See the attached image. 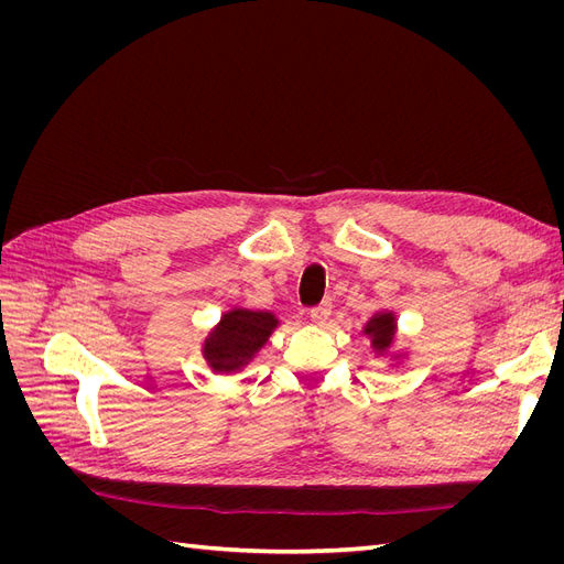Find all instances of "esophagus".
<instances>
[{
  "label": "esophagus",
  "mask_w": 564,
  "mask_h": 564,
  "mask_svg": "<svg viewBox=\"0 0 564 564\" xmlns=\"http://www.w3.org/2000/svg\"><path fill=\"white\" fill-rule=\"evenodd\" d=\"M329 315H332V303L329 301H324V303L315 305V308H311V319L315 324H324L329 319Z\"/></svg>",
  "instance_id": "esophagus-1"
}]
</instances>
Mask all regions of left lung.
Returning <instances> with one entry per match:
<instances>
[{"label": "left lung", "instance_id": "left-lung-1", "mask_svg": "<svg viewBox=\"0 0 564 564\" xmlns=\"http://www.w3.org/2000/svg\"><path fill=\"white\" fill-rule=\"evenodd\" d=\"M362 334L369 336L371 340V350L377 355H388L392 350V344H395V334H398V319L392 311H379L369 317V322L362 327ZM392 360H402V355H392Z\"/></svg>", "mask_w": 564, "mask_h": 564}]
</instances>
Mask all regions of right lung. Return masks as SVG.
Returning <instances> with one entry per match:
<instances>
[{
	"label": "right lung",
	"instance_id": "1",
	"mask_svg": "<svg viewBox=\"0 0 564 564\" xmlns=\"http://www.w3.org/2000/svg\"><path fill=\"white\" fill-rule=\"evenodd\" d=\"M280 319L268 311L230 308L220 315L216 327L202 344V357L214 373H235L245 369L259 352Z\"/></svg>",
	"mask_w": 564,
	"mask_h": 564
}]
</instances>
